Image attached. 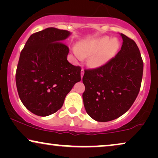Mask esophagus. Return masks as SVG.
Returning a JSON list of instances; mask_svg holds the SVG:
<instances>
[{
  "label": "esophagus",
  "mask_w": 158,
  "mask_h": 158,
  "mask_svg": "<svg viewBox=\"0 0 158 158\" xmlns=\"http://www.w3.org/2000/svg\"><path fill=\"white\" fill-rule=\"evenodd\" d=\"M81 77H83V75H84V69H83L82 68V70H81Z\"/></svg>",
  "instance_id": "obj_1"
}]
</instances>
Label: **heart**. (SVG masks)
<instances>
[{
    "mask_svg": "<svg viewBox=\"0 0 158 158\" xmlns=\"http://www.w3.org/2000/svg\"><path fill=\"white\" fill-rule=\"evenodd\" d=\"M120 44L116 39L105 36L83 40L72 47L73 55L78 60L88 57V63L93 68H99L109 62L116 55Z\"/></svg>",
    "mask_w": 158,
    "mask_h": 158,
    "instance_id": "obj_1",
    "label": "heart"
}]
</instances>
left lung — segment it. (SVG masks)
Instances as JSON below:
<instances>
[{
    "label": "left lung",
    "mask_w": 158,
    "mask_h": 158,
    "mask_svg": "<svg viewBox=\"0 0 158 158\" xmlns=\"http://www.w3.org/2000/svg\"><path fill=\"white\" fill-rule=\"evenodd\" d=\"M120 36L122 48L115 57L104 65L84 70V106L97 122H109L126 113L141 87L143 61L139 49L133 40Z\"/></svg>",
    "instance_id": "8db88e82"
}]
</instances>
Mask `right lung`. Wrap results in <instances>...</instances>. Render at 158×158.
Here are the masks:
<instances>
[{
    "instance_id": "right-lung-1",
    "label": "right lung",
    "mask_w": 158,
    "mask_h": 158,
    "mask_svg": "<svg viewBox=\"0 0 158 158\" xmlns=\"http://www.w3.org/2000/svg\"><path fill=\"white\" fill-rule=\"evenodd\" d=\"M70 34L66 30L47 28L32 34L21 52L17 90L24 106L36 115L57 112L73 85L81 81V68L68 61L69 48L62 42Z\"/></svg>"
}]
</instances>
